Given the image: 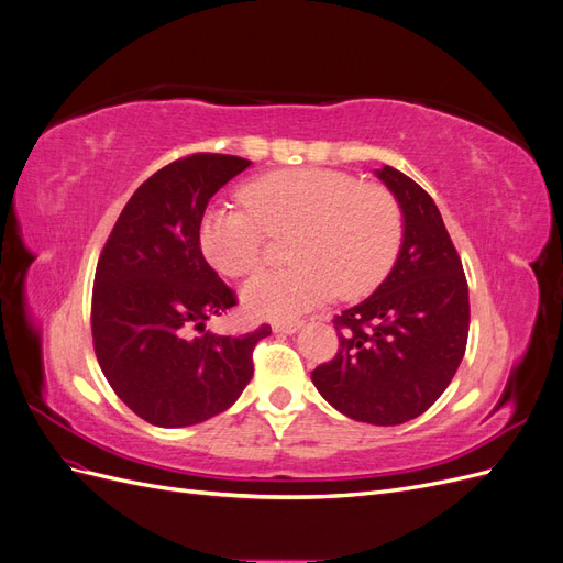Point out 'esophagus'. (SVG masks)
<instances>
[{
	"instance_id": "1",
	"label": "esophagus",
	"mask_w": 563,
	"mask_h": 563,
	"mask_svg": "<svg viewBox=\"0 0 563 563\" xmlns=\"http://www.w3.org/2000/svg\"><path fill=\"white\" fill-rule=\"evenodd\" d=\"M300 327H302L300 321H275L272 323V329H275L277 333H296Z\"/></svg>"
}]
</instances>
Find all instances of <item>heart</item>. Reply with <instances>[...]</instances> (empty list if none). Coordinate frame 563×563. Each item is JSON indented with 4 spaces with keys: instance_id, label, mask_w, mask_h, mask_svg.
<instances>
[{
    "instance_id": "b5f03b06",
    "label": "heart",
    "mask_w": 563,
    "mask_h": 563,
    "mask_svg": "<svg viewBox=\"0 0 563 563\" xmlns=\"http://www.w3.org/2000/svg\"><path fill=\"white\" fill-rule=\"evenodd\" d=\"M244 203H220L199 223V246L225 277H251L267 242L284 236L291 267L265 272L244 288L251 314L288 319L333 294L356 298L376 288L397 258L401 211L387 190L329 168H284L253 180Z\"/></svg>"
}]
</instances>
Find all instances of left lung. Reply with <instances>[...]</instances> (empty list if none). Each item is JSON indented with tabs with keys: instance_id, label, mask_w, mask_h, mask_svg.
Wrapping results in <instances>:
<instances>
[{
	"instance_id": "left-lung-1",
	"label": "left lung",
	"mask_w": 563,
	"mask_h": 563,
	"mask_svg": "<svg viewBox=\"0 0 563 563\" xmlns=\"http://www.w3.org/2000/svg\"><path fill=\"white\" fill-rule=\"evenodd\" d=\"M376 176L399 201L404 242L376 294L333 319L340 345L312 383L340 413L387 428L444 395L467 347L470 296L434 199L391 166Z\"/></svg>"
}]
</instances>
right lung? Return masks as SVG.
I'll list each match as a JSON object with an SVG mask.
<instances>
[{
	"label": "right lung",
	"mask_w": 563,
	"mask_h": 563,
	"mask_svg": "<svg viewBox=\"0 0 563 563\" xmlns=\"http://www.w3.org/2000/svg\"><path fill=\"white\" fill-rule=\"evenodd\" d=\"M249 164L197 152L159 168L126 201L98 258L96 360L114 395L157 428L223 413L253 376V347L272 333L267 323L242 335L203 331L236 296L203 258L199 223L209 199Z\"/></svg>",
	"instance_id": "obj_1"
}]
</instances>
